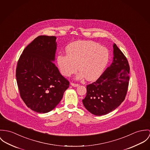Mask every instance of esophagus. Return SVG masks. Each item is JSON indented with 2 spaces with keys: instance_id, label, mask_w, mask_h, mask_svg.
Here are the masks:
<instances>
[{
  "instance_id": "34e87169",
  "label": "esophagus",
  "mask_w": 150,
  "mask_h": 150,
  "mask_svg": "<svg viewBox=\"0 0 150 150\" xmlns=\"http://www.w3.org/2000/svg\"><path fill=\"white\" fill-rule=\"evenodd\" d=\"M71 85L73 87H78L79 86L78 84H76V83H71Z\"/></svg>"
}]
</instances>
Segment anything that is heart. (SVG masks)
Listing matches in <instances>:
<instances>
[{
  "label": "heart",
  "instance_id": "b5f03b06",
  "mask_svg": "<svg viewBox=\"0 0 150 150\" xmlns=\"http://www.w3.org/2000/svg\"><path fill=\"white\" fill-rule=\"evenodd\" d=\"M67 54H59L57 64L61 74L69 76L79 67L81 72L77 78L85 77L88 81L98 78L106 66L109 58L108 49L90 41H79L71 43L66 48Z\"/></svg>",
  "mask_w": 150,
  "mask_h": 150
}]
</instances>
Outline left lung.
Listing matches in <instances>:
<instances>
[{"label": "left lung", "mask_w": 150, "mask_h": 150, "mask_svg": "<svg viewBox=\"0 0 150 150\" xmlns=\"http://www.w3.org/2000/svg\"><path fill=\"white\" fill-rule=\"evenodd\" d=\"M113 62L94 83L87 85L83 105L91 113L105 115L125 100L129 81V66L123 53L113 44Z\"/></svg>", "instance_id": "left-lung-1"}]
</instances>
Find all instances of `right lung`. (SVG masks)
<instances>
[{
    "mask_svg": "<svg viewBox=\"0 0 150 150\" xmlns=\"http://www.w3.org/2000/svg\"><path fill=\"white\" fill-rule=\"evenodd\" d=\"M56 37L40 35L21 54L16 69L17 84L21 98L34 112L45 113L62 99L69 83L53 62Z\"/></svg>",
    "mask_w": 150,
    "mask_h": 150,
    "instance_id": "1",
    "label": "right lung"
}]
</instances>
